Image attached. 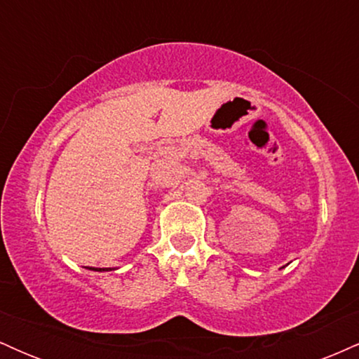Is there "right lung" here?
<instances>
[{
	"instance_id": "right-lung-1",
	"label": "right lung",
	"mask_w": 359,
	"mask_h": 359,
	"mask_svg": "<svg viewBox=\"0 0 359 359\" xmlns=\"http://www.w3.org/2000/svg\"><path fill=\"white\" fill-rule=\"evenodd\" d=\"M93 270H94V269H93ZM109 270H111V269H100V270L96 269V271H109Z\"/></svg>"
}]
</instances>
